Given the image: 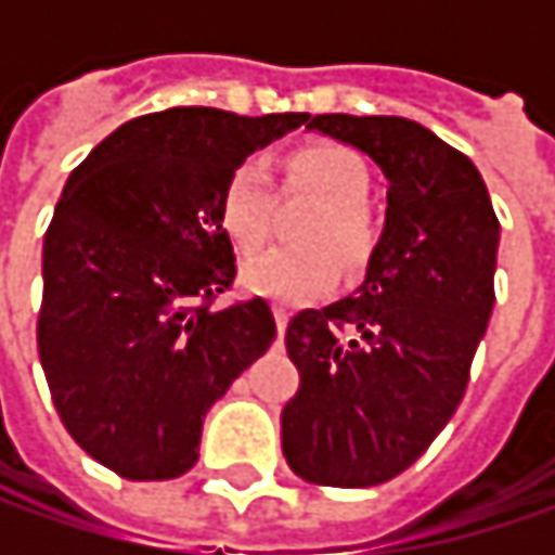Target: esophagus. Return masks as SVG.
I'll use <instances>...</instances> for the list:
<instances>
[{"label":"esophagus","instance_id":"esophagus-1","mask_svg":"<svg viewBox=\"0 0 555 555\" xmlns=\"http://www.w3.org/2000/svg\"><path fill=\"white\" fill-rule=\"evenodd\" d=\"M271 311H274V324H278V331H281V333L287 331V321H289V309H287V306L274 302V306H271Z\"/></svg>","mask_w":555,"mask_h":555}]
</instances>
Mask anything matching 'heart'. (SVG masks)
Instances as JSON below:
<instances>
[{"label":"heart","instance_id":"obj_1","mask_svg":"<svg viewBox=\"0 0 555 555\" xmlns=\"http://www.w3.org/2000/svg\"><path fill=\"white\" fill-rule=\"evenodd\" d=\"M289 191H311L324 206L314 212L306 237L318 244L278 246L246 262L244 287L284 302L321 296L339 281L340 249L346 259H361L373 244V222L364 197L371 191V169L349 144L311 141L289 151L284 160ZM274 219V188L266 163L244 157L219 191V224L237 253L253 256L266 246ZM324 240L337 248L324 245Z\"/></svg>","mask_w":555,"mask_h":555}]
</instances>
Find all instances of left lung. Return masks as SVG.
<instances>
[{
	"label": "left lung",
	"mask_w": 555,
	"mask_h": 555,
	"mask_svg": "<svg viewBox=\"0 0 555 555\" xmlns=\"http://www.w3.org/2000/svg\"><path fill=\"white\" fill-rule=\"evenodd\" d=\"M389 179L386 228L364 284L287 324L299 389L281 414L289 469L371 488L404 473L463 401L491 306L501 222L479 169L404 117L306 119Z\"/></svg>",
	"instance_id": "8db88e82"
}]
</instances>
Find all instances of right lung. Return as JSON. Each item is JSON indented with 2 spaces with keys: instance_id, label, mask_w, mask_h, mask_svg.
Returning a JSON list of instances; mask_svg holds the SVG:
<instances>
[{
  "instance_id": "add662e5",
  "label": "right lung",
  "mask_w": 555,
  "mask_h": 555,
  "mask_svg": "<svg viewBox=\"0 0 555 555\" xmlns=\"http://www.w3.org/2000/svg\"><path fill=\"white\" fill-rule=\"evenodd\" d=\"M306 119L144 114L64 184L42 244L36 346L64 429L122 479L188 473L206 411L274 343L262 296L212 311L237 274L219 191L249 151Z\"/></svg>"
}]
</instances>
